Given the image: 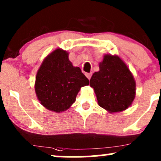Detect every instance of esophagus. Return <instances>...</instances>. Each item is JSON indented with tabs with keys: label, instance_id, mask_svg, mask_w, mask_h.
<instances>
[{
	"label": "esophagus",
	"instance_id": "esophagus-1",
	"mask_svg": "<svg viewBox=\"0 0 161 161\" xmlns=\"http://www.w3.org/2000/svg\"><path fill=\"white\" fill-rule=\"evenodd\" d=\"M86 78H88L89 80H90L91 76H92V73H86Z\"/></svg>",
	"mask_w": 161,
	"mask_h": 161
}]
</instances>
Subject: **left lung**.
<instances>
[{
  "label": "left lung",
  "instance_id": "8db88e82",
  "mask_svg": "<svg viewBox=\"0 0 161 161\" xmlns=\"http://www.w3.org/2000/svg\"><path fill=\"white\" fill-rule=\"evenodd\" d=\"M99 69L90 79L98 105L109 113L127 109L136 93V83L128 66L119 56L106 54Z\"/></svg>",
  "mask_w": 161,
  "mask_h": 161
}]
</instances>
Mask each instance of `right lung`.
<instances>
[{
  "label": "right lung",
  "instance_id": "add662e5",
  "mask_svg": "<svg viewBox=\"0 0 161 161\" xmlns=\"http://www.w3.org/2000/svg\"><path fill=\"white\" fill-rule=\"evenodd\" d=\"M89 84L80 69L69 60V53L58 48L43 60L35 78V90L41 105L60 113L75 102L81 87Z\"/></svg>",
  "mask_w": 161,
  "mask_h": 161
}]
</instances>
